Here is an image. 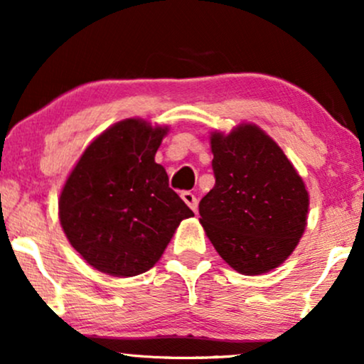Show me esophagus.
I'll use <instances>...</instances> for the list:
<instances>
[{"mask_svg": "<svg viewBox=\"0 0 364 364\" xmlns=\"http://www.w3.org/2000/svg\"><path fill=\"white\" fill-rule=\"evenodd\" d=\"M181 197L183 199V203H186L187 205H189V208L196 213V210H197V205H199V200H197L196 194H192L191 191H183L182 194H181Z\"/></svg>", "mask_w": 364, "mask_h": 364, "instance_id": "esophagus-1", "label": "esophagus"}]
</instances>
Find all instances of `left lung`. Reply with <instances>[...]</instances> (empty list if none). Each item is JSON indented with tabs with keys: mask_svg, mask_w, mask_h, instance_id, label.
<instances>
[{
	"mask_svg": "<svg viewBox=\"0 0 364 364\" xmlns=\"http://www.w3.org/2000/svg\"><path fill=\"white\" fill-rule=\"evenodd\" d=\"M216 183L199 203V221L224 262L243 275L280 267L307 226L309 192L294 164L253 123L210 132Z\"/></svg>",
	"mask_w": 364,
	"mask_h": 364,
	"instance_id": "8db88e82",
	"label": "left lung"
}]
</instances>
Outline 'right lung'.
I'll list each match as a JSON object with an SVG mask.
<instances>
[{"mask_svg": "<svg viewBox=\"0 0 364 364\" xmlns=\"http://www.w3.org/2000/svg\"><path fill=\"white\" fill-rule=\"evenodd\" d=\"M168 127L128 118L82 151L58 197V219L73 248L97 272L134 277L150 270L183 219L194 213L168 187L155 154Z\"/></svg>", "mask_w": 364, "mask_h": 364, "instance_id": "obj_1", "label": "right lung"}]
</instances>
